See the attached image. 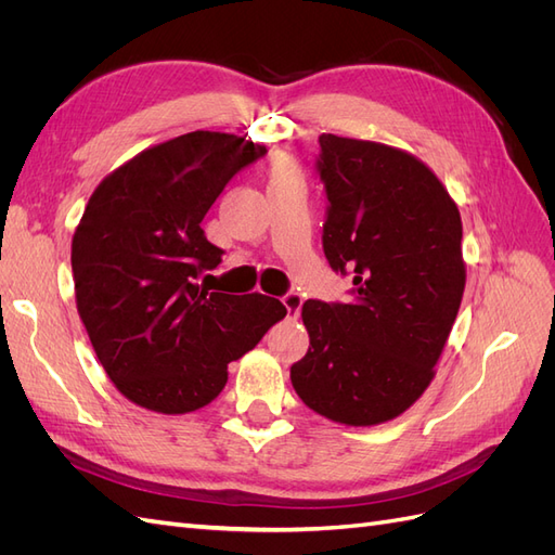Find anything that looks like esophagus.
I'll list each match as a JSON object with an SVG mask.
<instances>
[{"instance_id": "obj_1", "label": "esophagus", "mask_w": 555, "mask_h": 555, "mask_svg": "<svg viewBox=\"0 0 555 555\" xmlns=\"http://www.w3.org/2000/svg\"><path fill=\"white\" fill-rule=\"evenodd\" d=\"M282 304H284V308H287L289 317L296 319L300 314V306H304V296L296 294V292H289V294L282 296Z\"/></svg>"}]
</instances>
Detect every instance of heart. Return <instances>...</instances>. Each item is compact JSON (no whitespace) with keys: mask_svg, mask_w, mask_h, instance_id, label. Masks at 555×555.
Segmentation results:
<instances>
[{"mask_svg":"<svg viewBox=\"0 0 555 555\" xmlns=\"http://www.w3.org/2000/svg\"><path fill=\"white\" fill-rule=\"evenodd\" d=\"M271 176H273V180H275V178H287V176H294L292 164H289V162H275V164H273V169H271Z\"/></svg>","mask_w":555,"mask_h":555,"instance_id":"obj_1","label":"heart"}]
</instances>
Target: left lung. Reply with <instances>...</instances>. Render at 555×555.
<instances>
[{
    "label": "left lung",
    "mask_w": 555,
    "mask_h": 555,
    "mask_svg": "<svg viewBox=\"0 0 555 555\" xmlns=\"http://www.w3.org/2000/svg\"><path fill=\"white\" fill-rule=\"evenodd\" d=\"M324 255L354 275L349 304L306 300L308 354L292 384L345 426L405 412L435 377L465 289L459 206L424 162L398 147L319 137Z\"/></svg>",
    "instance_id": "obj_1"
}]
</instances>
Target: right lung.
Segmentation results:
<instances>
[{"mask_svg":"<svg viewBox=\"0 0 555 555\" xmlns=\"http://www.w3.org/2000/svg\"><path fill=\"white\" fill-rule=\"evenodd\" d=\"M263 155L233 133H182L106 176L80 217L72 241L78 314L117 391L145 410L208 405L227 365L287 314L278 298L198 284L224 255L201 222L227 182Z\"/></svg>","mask_w":555,"mask_h":555,"instance_id":"right-lung-1","label":"right lung"}]
</instances>
